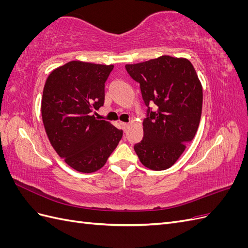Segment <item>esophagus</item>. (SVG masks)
I'll return each instance as SVG.
<instances>
[{
	"label": "esophagus",
	"mask_w": 248,
	"mask_h": 248,
	"mask_svg": "<svg viewBox=\"0 0 248 248\" xmlns=\"http://www.w3.org/2000/svg\"><path fill=\"white\" fill-rule=\"evenodd\" d=\"M120 124H121V125H122V127H123V128H124V129H126V128H127V127H128V123H125V122H120Z\"/></svg>",
	"instance_id": "1"
}]
</instances>
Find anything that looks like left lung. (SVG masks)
I'll use <instances>...</instances> for the list:
<instances>
[{"label": "left lung", "instance_id": "1", "mask_svg": "<svg viewBox=\"0 0 248 248\" xmlns=\"http://www.w3.org/2000/svg\"><path fill=\"white\" fill-rule=\"evenodd\" d=\"M140 84L147 108L144 139L134 145L140 162L154 170L170 168L198 131L202 89L192 64L186 59L162 56L126 65ZM150 104H155L154 111Z\"/></svg>", "mask_w": 248, "mask_h": 248}]
</instances>
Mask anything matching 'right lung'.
Wrapping results in <instances>:
<instances>
[{
    "instance_id": "obj_1",
    "label": "right lung",
    "mask_w": 248,
    "mask_h": 248,
    "mask_svg": "<svg viewBox=\"0 0 248 248\" xmlns=\"http://www.w3.org/2000/svg\"><path fill=\"white\" fill-rule=\"evenodd\" d=\"M114 65L72 61L52 71L43 89L41 114L48 140L72 169L93 172L106 164L123 137L95 118L104 103V84Z\"/></svg>"
}]
</instances>
